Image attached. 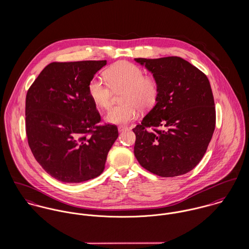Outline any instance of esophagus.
<instances>
[{"mask_svg": "<svg viewBox=\"0 0 249 249\" xmlns=\"http://www.w3.org/2000/svg\"><path fill=\"white\" fill-rule=\"evenodd\" d=\"M118 129H119V132H123V131L127 130L128 127H127V126H124V125H120V126L118 127Z\"/></svg>", "mask_w": 249, "mask_h": 249, "instance_id": "1", "label": "esophagus"}]
</instances>
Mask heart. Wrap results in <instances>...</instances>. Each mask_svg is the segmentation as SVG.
<instances>
[{"label": "heart", "mask_w": 249, "mask_h": 249, "mask_svg": "<svg viewBox=\"0 0 249 249\" xmlns=\"http://www.w3.org/2000/svg\"><path fill=\"white\" fill-rule=\"evenodd\" d=\"M107 82L94 76L88 83V94L97 107L108 109L111 106L112 90L124 89L121 102L107 113V120L112 124H126L135 119L139 108L146 111L154 107L159 99L158 81L138 65L120 61L106 71Z\"/></svg>", "instance_id": "heart-1"}]
</instances>
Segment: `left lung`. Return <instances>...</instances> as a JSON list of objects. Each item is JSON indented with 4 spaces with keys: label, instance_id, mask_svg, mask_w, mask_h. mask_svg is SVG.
<instances>
[{
    "label": "left lung",
    "instance_id": "left-lung-1",
    "mask_svg": "<svg viewBox=\"0 0 249 249\" xmlns=\"http://www.w3.org/2000/svg\"><path fill=\"white\" fill-rule=\"evenodd\" d=\"M153 73L159 99L132 130L134 154L146 171L175 178L192 171L204 156L215 126L208 77L178 56L135 58Z\"/></svg>",
    "mask_w": 249,
    "mask_h": 249
}]
</instances>
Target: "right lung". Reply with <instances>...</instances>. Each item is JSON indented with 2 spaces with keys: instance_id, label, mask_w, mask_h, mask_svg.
Wrapping results in <instances>:
<instances>
[{
  "instance_id": "obj_1",
  "label": "right lung",
  "mask_w": 249,
  "mask_h": 249,
  "mask_svg": "<svg viewBox=\"0 0 249 249\" xmlns=\"http://www.w3.org/2000/svg\"><path fill=\"white\" fill-rule=\"evenodd\" d=\"M107 60L53 62L26 97V133L40 166L53 178L79 183L99 177L118 138L115 124L101 123L88 83Z\"/></svg>"
}]
</instances>
